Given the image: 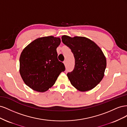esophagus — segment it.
<instances>
[{
	"label": "esophagus",
	"instance_id": "esophagus-1",
	"mask_svg": "<svg viewBox=\"0 0 127 127\" xmlns=\"http://www.w3.org/2000/svg\"><path fill=\"white\" fill-rule=\"evenodd\" d=\"M64 66H66V64H67V63H66V60L64 61Z\"/></svg>",
	"mask_w": 127,
	"mask_h": 127
}]
</instances>
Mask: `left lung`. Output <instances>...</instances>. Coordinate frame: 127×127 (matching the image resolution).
Segmentation results:
<instances>
[{"mask_svg":"<svg viewBox=\"0 0 127 127\" xmlns=\"http://www.w3.org/2000/svg\"><path fill=\"white\" fill-rule=\"evenodd\" d=\"M61 39L75 58L74 70L67 75L71 85L80 92L92 90L104 75L106 60L102 50L85 37L63 35Z\"/></svg>","mask_w":127,"mask_h":127,"instance_id":"left-lung-1","label":"left lung"}]
</instances>
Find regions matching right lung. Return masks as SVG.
Instances as JSON below:
<instances>
[{
	"label": "right lung",
	"mask_w": 127,
	"mask_h": 127,
	"mask_svg": "<svg viewBox=\"0 0 127 127\" xmlns=\"http://www.w3.org/2000/svg\"><path fill=\"white\" fill-rule=\"evenodd\" d=\"M60 38L53 36L37 38L22 51L20 73L27 86L34 91L44 92L54 85L64 64L58 59L57 48Z\"/></svg>",
	"instance_id": "right-lung-1"
}]
</instances>
